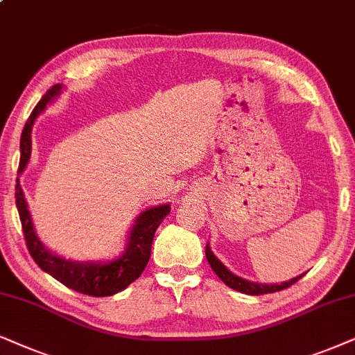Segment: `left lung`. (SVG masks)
<instances>
[{"mask_svg":"<svg viewBox=\"0 0 355 355\" xmlns=\"http://www.w3.org/2000/svg\"><path fill=\"white\" fill-rule=\"evenodd\" d=\"M206 258L207 261H209L212 271H214L217 276H219L220 281H224L225 286L232 287V289L239 291V292H243V294H248V295H263V294H272V292H279V291H284L287 287H291L292 284H295L297 281L300 279L304 274H300V276L294 277V279L291 281H286V282H281V284H257V282H252V281H247V279H242V277L235 276L227 269L224 264H222L219 259L214 257V253L211 252L209 245H206Z\"/></svg>","mask_w":355,"mask_h":355,"instance_id":"left-lung-1","label":"left lung"}]
</instances>
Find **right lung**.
<instances>
[{
	"label": "right lung",
	"instance_id": "add662e5",
	"mask_svg": "<svg viewBox=\"0 0 355 355\" xmlns=\"http://www.w3.org/2000/svg\"><path fill=\"white\" fill-rule=\"evenodd\" d=\"M61 91L60 84L50 87L45 96L37 103L34 112L31 113L29 120L24 126L21 136V162H19V173L26 168L31 157L32 149V126L35 118L44 110L51 98H55ZM16 206L19 211V219L22 224L24 239H26L27 250L31 257L39 264L40 269L53 276L56 281L64 284L69 289L81 294L92 297H108L126 289L131 282H135L144 271L146 264L150 258V248H153L154 234L164 220V217L170 212V205H162L157 207H149L141 212L136 224L131 229L130 242L126 245L125 253L120 258L113 259L110 263H76L71 259H63L49 252L39 237L35 235L34 225H32L29 209H27L26 198L19 178L16 180Z\"/></svg>",
	"mask_w": 355,
	"mask_h": 355
}]
</instances>
